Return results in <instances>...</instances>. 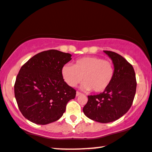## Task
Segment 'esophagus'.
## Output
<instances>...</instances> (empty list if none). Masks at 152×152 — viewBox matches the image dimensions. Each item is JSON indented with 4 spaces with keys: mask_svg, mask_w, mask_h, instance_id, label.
<instances>
[{
    "mask_svg": "<svg viewBox=\"0 0 152 152\" xmlns=\"http://www.w3.org/2000/svg\"><path fill=\"white\" fill-rule=\"evenodd\" d=\"M81 94V92H78V91H77V92H76V96H79V95H80Z\"/></svg>",
    "mask_w": 152,
    "mask_h": 152,
    "instance_id": "1",
    "label": "esophagus"
}]
</instances>
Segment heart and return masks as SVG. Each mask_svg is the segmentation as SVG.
I'll return each mask as SVG.
<instances>
[{
  "label": "heart",
  "mask_w": 152,
  "mask_h": 152,
  "mask_svg": "<svg viewBox=\"0 0 152 152\" xmlns=\"http://www.w3.org/2000/svg\"><path fill=\"white\" fill-rule=\"evenodd\" d=\"M62 76L66 83L74 88L83 81L85 90L102 92L108 88L115 76V66L109 60L100 57L89 56L76 60L74 65L62 68Z\"/></svg>",
  "instance_id": "1"
}]
</instances>
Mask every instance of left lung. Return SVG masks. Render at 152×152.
<instances>
[{
	"label": "left lung",
	"instance_id": "8db88e82",
	"mask_svg": "<svg viewBox=\"0 0 152 152\" xmlns=\"http://www.w3.org/2000/svg\"><path fill=\"white\" fill-rule=\"evenodd\" d=\"M113 60L115 76L104 92L88 96L83 108L88 118L101 123L112 122L128 112L134 99L137 82L133 66L117 53L104 50Z\"/></svg>",
	"mask_w": 152,
	"mask_h": 152
}]
</instances>
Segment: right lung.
<instances>
[{
	"label": "right lung",
	"instance_id": "add662e5",
	"mask_svg": "<svg viewBox=\"0 0 152 152\" xmlns=\"http://www.w3.org/2000/svg\"><path fill=\"white\" fill-rule=\"evenodd\" d=\"M71 57V54L58 50H44L20 69L15 95L20 111L27 120L44 125L62 116L66 104L76 94L62 76V68Z\"/></svg>",
	"mask_w": 152,
	"mask_h": 152
}]
</instances>
